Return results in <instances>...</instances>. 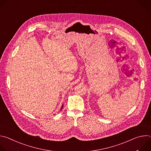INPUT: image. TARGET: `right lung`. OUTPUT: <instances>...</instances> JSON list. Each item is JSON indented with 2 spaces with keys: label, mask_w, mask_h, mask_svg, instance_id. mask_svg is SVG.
Instances as JSON below:
<instances>
[{
  "label": "right lung",
  "mask_w": 151,
  "mask_h": 151,
  "mask_svg": "<svg viewBox=\"0 0 151 151\" xmlns=\"http://www.w3.org/2000/svg\"><path fill=\"white\" fill-rule=\"evenodd\" d=\"M63 104L62 105V106H61V110H60V111H61V109H63Z\"/></svg>",
  "instance_id": "1"
}]
</instances>
